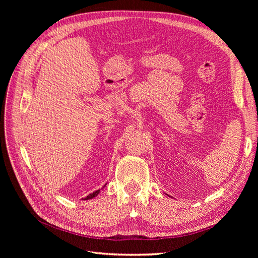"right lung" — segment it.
Instances as JSON below:
<instances>
[{"mask_svg": "<svg viewBox=\"0 0 258 258\" xmlns=\"http://www.w3.org/2000/svg\"><path fill=\"white\" fill-rule=\"evenodd\" d=\"M106 185V184H105ZM105 185L103 186V187H105ZM99 192H100V189H98V190H96V191H93L92 194H89L87 197H85V198H83V200H89V199H92V198H95V197H97L98 195H99Z\"/></svg>", "mask_w": 258, "mask_h": 258, "instance_id": "obj_1", "label": "right lung"}]
</instances>
